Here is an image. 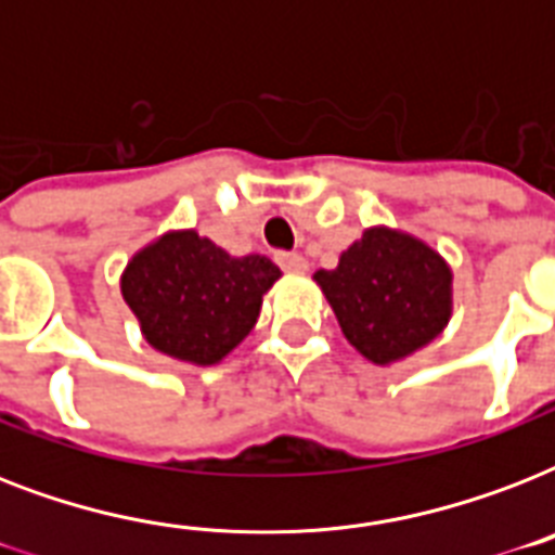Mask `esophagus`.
<instances>
[{"mask_svg":"<svg viewBox=\"0 0 555 555\" xmlns=\"http://www.w3.org/2000/svg\"><path fill=\"white\" fill-rule=\"evenodd\" d=\"M279 268L287 270V273H305L308 270V261L299 253H276Z\"/></svg>","mask_w":555,"mask_h":555,"instance_id":"34e87169","label":"esophagus"}]
</instances>
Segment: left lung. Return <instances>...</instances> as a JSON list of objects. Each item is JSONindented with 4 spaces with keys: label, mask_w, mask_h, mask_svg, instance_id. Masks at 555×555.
<instances>
[{
    "label": "left lung",
    "mask_w": 555,
    "mask_h": 555,
    "mask_svg": "<svg viewBox=\"0 0 555 555\" xmlns=\"http://www.w3.org/2000/svg\"><path fill=\"white\" fill-rule=\"evenodd\" d=\"M322 294L351 346L386 365L438 337L452 313V270L429 244L388 227H371L339 256L334 270H317Z\"/></svg>",
    "instance_id": "left-lung-1"
}]
</instances>
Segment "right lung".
Here are the masks:
<instances>
[{"label":"right lung","mask_w":555,"mask_h":555,"mask_svg":"<svg viewBox=\"0 0 555 555\" xmlns=\"http://www.w3.org/2000/svg\"><path fill=\"white\" fill-rule=\"evenodd\" d=\"M279 276L268 256L235 259L195 230H178L126 264L120 291L152 348L212 365L250 334Z\"/></svg>","instance_id":"add662e5"}]
</instances>
